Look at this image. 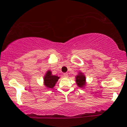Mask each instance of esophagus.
Here are the masks:
<instances>
[{
  "label": "esophagus",
  "instance_id": "34e87169",
  "mask_svg": "<svg viewBox=\"0 0 127 127\" xmlns=\"http://www.w3.org/2000/svg\"><path fill=\"white\" fill-rule=\"evenodd\" d=\"M67 76H68V74H67V73H64V77H67Z\"/></svg>",
  "mask_w": 127,
  "mask_h": 127
}]
</instances>
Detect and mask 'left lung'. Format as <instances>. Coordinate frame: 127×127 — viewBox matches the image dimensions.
<instances>
[{"mask_svg": "<svg viewBox=\"0 0 127 127\" xmlns=\"http://www.w3.org/2000/svg\"><path fill=\"white\" fill-rule=\"evenodd\" d=\"M76 83L80 88H85L86 86V78L84 74L81 72H79L77 75L76 76Z\"/></svg>", "mask_w": 127, "mask_h": 127, "instance_id": "obj_1", "label": "left lung"}]
</instances>
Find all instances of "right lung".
Listing matches in <instances>:
<instances>
[{
	"label": "right lung",
	"mask_w": 127,
	"mask_h": 127,
	"mask_svg": "<svg viewBox=\"0 0 127 127\" xmlns=\"http://www.w3.org/2000/svg\"><path fill=\"white\" fill-rule=\"evenodd\" d=\"M60 78V77L58 76L52 74L51 71L48 70L46 72V74L44 76V78H43L44 85L48 89V88H53Z\"/></svg>",
	"instance_id": "right-lung-1"
}]
</instances>
